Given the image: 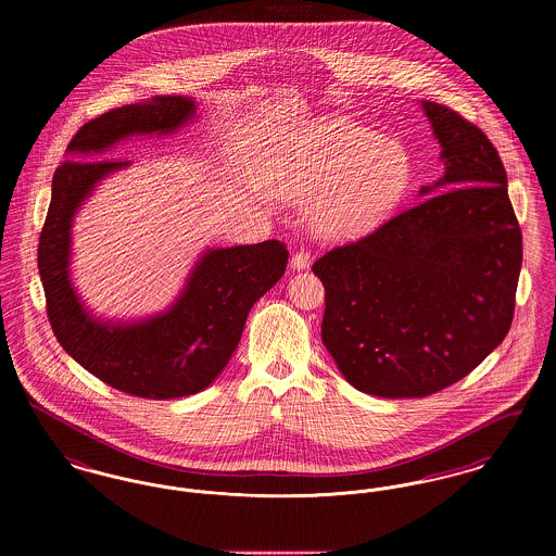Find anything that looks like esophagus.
<instances>
[{"instance_id": "obj_1", "label": "esophagus", "mask_w": 556, "mask_h": 556, "mask_svg": "<svg viewBox=\"0 0 556 556\" xmlns=\"http://www.w3.org/2000/svg\"><path fill=\"white\" fill-rule=\"evenodd\" d=\"M291 268L293 270H304L311 266V254L306 250H298L293 256H291Z\"/></svg>"}]
</instances>
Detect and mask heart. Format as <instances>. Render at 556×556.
<instances>
[{
	"label": "heart",
	"mask_w": 556,
	"mask_h": 556,
	"mask_svg": "<svg viewBox=\"0 0 556 556\" xmlns=\"http://www.w3.org/2000/svg\"><path fill=\"white\" fill-rule=\"evenodd\" d=\"M413 177L402 146L338 116L286 131L266 152L258 181L286 204L308 206L318 238H361L383 223Z\"/></svg>",
	"instance_id": "obj_1"
}]
</instances>
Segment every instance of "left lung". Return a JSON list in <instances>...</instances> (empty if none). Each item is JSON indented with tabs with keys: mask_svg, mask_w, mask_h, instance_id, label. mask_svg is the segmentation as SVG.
<instances>
[{
	"mask_svg": "<svg viewBox=\"0 0 556 556\" xmlns=\"http://www.w3.org/2000/svg\"><path fill=\"white\" fill-rule=\"evenodd\" d=\"M421 108L444 175L413 208L313 265L325 286L323 344L370 396L456 383L503 342L515 313L523 243L503 160L454 110Z\"/></svg>",
	"mask_w": 556,
	"mask_h": 556,
	"instance_id": "8db88e82",
	"label": "left lung"
}]
</instances>
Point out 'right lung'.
<instances>
[{
	"label": "right lung",
	"mask_w": 556,
	"mask_h": 556,
	"mask_svg": "<svg viewBox=\"0 0 556 556\" xmlns=\"http://www.w3.org/2000/svg\"><path fill=\"white\" fill-rule=\"evenodd\" d=\"M195 110L189 96H164L110 110L80 127L53 175L39 238L37 263L58 342L83 369L131 396L173 400L206 390L231 361L252 306L283 277L290 258L277 239L208 248L189 268L179 295L148 317L104 318L83 302L71 277L75 216L96 187L132 164L100 156L131 137L173 135L195 118Z\"/></svg>",
	"instance_id": "right-lung-1"
}]
</instances>
